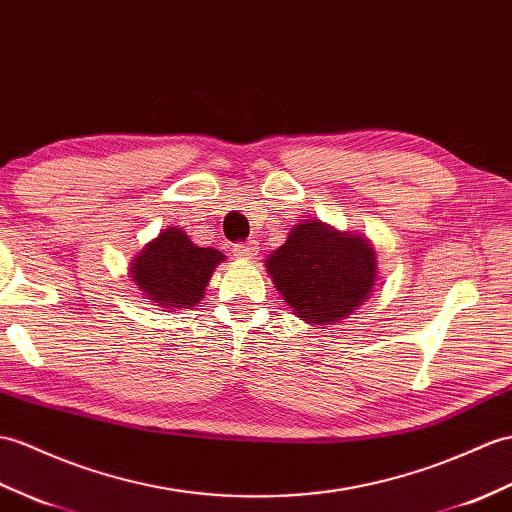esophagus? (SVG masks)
Listing matches in <instances>:
<instances>
[{
	"mask_svg": "<svg viewBox=\"0 0 512 512\" xmlns=\"http://www.w3.org/2000/svg\"><path fill=\"white\" fill-rule=\"evenodd\" d=\"M257 248H259V246H257L255 240H248V242H244V244H235L233 253H235L237 257H242V259H255Z\"/></svg>",
	"mask_w": 512,
	"mask_h": 512,
	"instance_id": "esophagus-1",
	"label": "esophagus"
}]
</instances>
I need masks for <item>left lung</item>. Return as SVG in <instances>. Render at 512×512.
I'll return each instance as SVG.
<instances>
[{"label":"left lung","instance_id":"left-lung-1","mask_svg":"<svg viewBox=\"0 0 512 512\" xmlns=\"http://www.w3.org/2000/svg\"><path fill=\"white\" fill-rule=\"evenodd\" d=\"M266 268L290 310L316 325L349 318L371 296L377 279L371 242L318 220L296 224L266 259Z\"/></svg>","mask_w":512,"mask_h":512}]
</instances>
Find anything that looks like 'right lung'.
<instances>
[{
	"instance_id": "right-lung-1",
	"label": "right lung",
	"mask_w": 512,
	"mask_h": 512,
	"mask_svg": "<svg viewBox=\"0 0 512 512\" xmlns=\"http://www.w3.org/2000/svg\"><path fill=\"white\" fill-rule=\"evenodd\" d=\"M224 255L196 246L185 231L170 227L144 246L130 266V279L150 301L165 310L194 307Z\"/></svg>"
}]
</instances>
